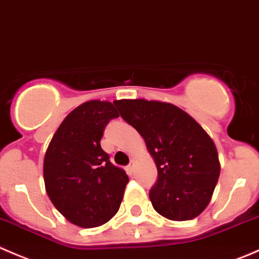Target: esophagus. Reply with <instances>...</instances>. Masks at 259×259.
I'll list each match as a JSON object with an SVG mask.
<instances>
[{
	"mask_svg": "<svg viewBox=\"0 0 259 259\" xmlns=\"http://www.w3.org/2000/svg\"><path fill=\"white\" fill-rule=\"evenodd\" d=\"M133 170H135V162H131L128 166H127V171H128V172H133Z\"/></svg>",
	"mask_w": 259,
	"mask_h": 259,
	"instance_id": "34e87169",
	"label": "esophagus"
}]
</instances>
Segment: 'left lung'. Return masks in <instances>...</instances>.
Wrapping results in <instances>:
<instances>
[{"label": "left lung", "instance_id": "obj_1", "mask_svg": "<svg viewBox=\"0 0 259 259\" xmlns=\"http://www.w3.org/2000/svg\"><path fill=\"white\" fill-rule=\"evenodd\" d=\"M122 118L142 136L157 167L153 209L170 220L194 219L210 203L220 174L210 136L185 111L146 99L114 101Z\"/></svg>", "mask_w": 259, "mask_h": 259}]
</instances>
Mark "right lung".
<instances>
[{
	"label": "right lung",
	"instance_id": "1",
	"mask_svg": "<svg viewBox=\"0 0 259 259\" xmlns=\"http://www.w3.org/2000/svg\"><path fill=\"white\" fill-rule=\"evenodd\" d=\"M118 116L111 102H85L65 117L46 150V193L78 227L103 225L116 215L123 199L128 176L101 147L104 128Z\"/></svg>",
	"mask_w": 259,
	"mask_h": 259
}]
</instances>
